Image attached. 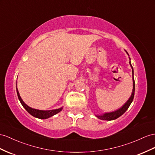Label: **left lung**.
<instances>
[{"label":"left lung","mask_w":155,"mask_h":155,"mask_svg":"<svg viewBox=\"0 0 155 155\" xmlns=\"http://www.w3.org/2000/svg\"><path fill=\"white\" fill-rule=\"evenodd\" d=\"M125 51L126 52V54L129 55L128 53L127 52L126 50H125ZM129 59H130L129 63H130V65L131 66V68H132V70L133 89H132V94H131V96H130V97L128 100H127V101L121 107L120 109H118L114 110V111H113V112L105 113L102 114H95V116H96L97 118H98L99 119H100V120H108V121L115 120V119H117L118 117H120L121 115H122V114L126 111V110L128 109L130 104H132V102L133 101L134 97V93H135V81H134V69H133V67H132V64H131V61H130L131 59H130V57H129Z\"/></svg>","instance_id":"obj_1"}]
</instances>
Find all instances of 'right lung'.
Instances as JSON below:
<instances>
[{
  "mask_svg": "<svg viewBox=\"0 0 155 155\" xmlns=\"http://www.w3.org/2000/svg\"><path fill=\"white\" fill-rule=\"evenodd\" d=\"M16 91H17V94H18V97L19 101L21 104L22 106L23 107L25 108V109L30 114H31L33 117H35V118H38L40 119H46L48 118L51 117H52L55 114H58V113H59L63 109V107H61L57 109H52V110H39V109H36L31 107L27 105L23 101V100L21 99L20 95H19V93L18 92V88L16 87Z\"/></svg>",
  "mask_w": 155,
  "mask_h": 155,
  "instance_id": "1",
  "label": "right lung"
}]
</instances>
